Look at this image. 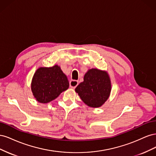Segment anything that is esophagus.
Listing matches in <instances>:
<instances>
[{"label": "esophagus", "instance_id": "1", "mask_svg": "<svg viewBox=\"0 0 156 156\" xmlns=\"http://www.w3.org/2000/svg\"><path fill=\"white\" fill-rule=\"evenodd\" d=\"M78 81H76V80H72L69 82V87L72 88H75L78 85Z\"/></svg>", "mask_w": 156, "mask_h": 156}]
</instances>
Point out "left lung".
I'll return each mask as SVG.
<instances>
[{
	"label": "left lung",
	"instance_id": "left-lung-1",
	"mask_svg": "<svg viewBox=\"0 0 156 156\" xmlns=\"http://www.w3.org/2000/svg\"><path fill=\"white\" fill-rule=\"evenodd\" d=\"M111 84L108 73L98 69H89L84 81L75 88L83 101L91 107H100L110 95Z\"/></svg>",
	"mask_w": 156,
	"mask_h": 156
}]
</instances>
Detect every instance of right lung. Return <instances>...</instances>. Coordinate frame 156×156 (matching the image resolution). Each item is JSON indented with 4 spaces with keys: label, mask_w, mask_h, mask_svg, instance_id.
Instances as JSON below:
<instances>
[{
    "label": "right lung",
    "mask_w": 156,
    "mask_h": 156,
    "mask_svg": "<svg viewBox=\"0 0 156 156\" xmlns=\"http://www.w3.org/2000/svg\"><path fill=\"white\" fill-rule=\"evenodd\" d=\"M68 88V78L57 65L37 69L31 84L33 95L41 103L53 101Z\"/></svg>",
    "instance_id": "right-lung-1"
}]
</instances>
